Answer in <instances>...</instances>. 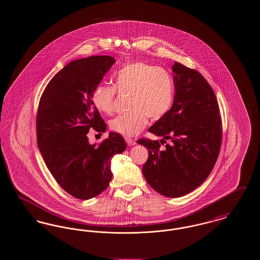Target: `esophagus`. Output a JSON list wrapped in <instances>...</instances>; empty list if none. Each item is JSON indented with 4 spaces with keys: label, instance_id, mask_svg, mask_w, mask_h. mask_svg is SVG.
Instances as JSON below:
<instances>
[{
    "label": "esophagus",
    "instance_id": "34e87169",
    "mask_svg": "<svg viewBox=\"0 0 260 260\" xmlns=\"http://www.w3.org/2000/svg\"><path fill=\"white\" fill-rule=\"evenodd\" d=\"M124 140H125V142L129 145V146H134V145H136V141L135 139H133V138H131V137H124Z\"/></svg>",
    "mask_w": 260,
    "mask_h": 260
}]
</instances>
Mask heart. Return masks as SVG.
I'll return each instance as SVG.
<instances>
[{
	"instance_id": "heart-1",
	"label": "heart",
	"mask_w": 260,
	"mask_h": 260,
	"mask_svg": "<svg viewBox=\"0 0 260 260\" xmlns=\"http://www.w3.org/2000/svg\"><path fill=\"white\" fill-rule=\"evenodd\" d=\"M119 91L131 93L128 113L118 115L110 122L114 132L124 136L138 135L147 124L148 117L158 120L165 116L173 104V78L161 68L144 62L125 65L115 76ZM116 87L99 84L93 89L91 100L99 111L109 114L114 110Z\"/></svg>"
}]
</instances>
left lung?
I'll use <instances>...</instances> for the list:
<instances>
[{
	"label": "left lung",
	"instance_id": "obj_1",
	"mask_svg": "<svg viewBox=\"0 0 260 260\" xmlns=\"http://www.w3.org/2000/svg\"><path fill=\"white\" fill-rule=\"evenodd\" d=\"M173 72V106L148 129L162 137L161 143L145 138L137 143L148 149L142 173L149 185L162 196L177 198L210 175L219 154L222 124L215 94L206 79L178 62Z\"/></svg>",
	"mask_w": 260,
	"mask_h": 260
}]
</instances>
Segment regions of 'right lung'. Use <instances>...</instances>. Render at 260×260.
<instances>
[{"label": "right lung", "instance_id": "obj_1", "mask_svg": "<svg viewBox=\"0 0 260 260\" xmlns=\"http://www.w3.org/2000/svg\"><path fill=\"white\" fill-rule=\"evenodd\" d=\"M115 62L108 55L71 61L50 80L40 99L38 147L56 182L75 198L102 193L111 181L112 157L126 148L118 134L110 133L99 145L89 144L87 136L91 127L106 132L91 95Z\"/></svg>", "mask_w": 260, "mask_h": 260}]
</instances>
